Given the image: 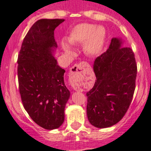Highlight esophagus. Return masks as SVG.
<instances>
[{
    "label": "esophagus",
    "instance_id": "1",
    "mask_svg": "<svg viewBox=\"0 0 151 151\" xmlns=\"http://www.w3.org/2000/svg\"><path fill=\"white\" fill-rule=\"evenodd\" d=\"M87 65L86 62H81L80 64H77V65H75L73 67H72L70 69V73L71 74H73V73H83V68L86 65Z\"/></svg>",
    "mask_w": 151,
    "mask_h": 151
}]
</instances>
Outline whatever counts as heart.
<instances>
[{
    "label": "heart",
    "instance_id": "1",
    "mask_svg": "<svg viewBox=\"0 0 151 151\" xmlns=\"http://www.w3.org/2000/svg\"><path fill=\"white\" fill-rule=\"evenodd\" d=\"M106 31L102 26L96 27L89 23L78 24L73 28L68 37V41L72 45L83 44L85 53L91 56L99 54L105 42ZM63 48L67 53H73L70 47L63 44Z\"/></svg>",
    "mask_w": 151,
    "mask_h": 151
}]
</instances>
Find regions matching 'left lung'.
Returning <instances> with one entry per match:
<instances>
[{"instance_id": "8db88e82", "label": "left lung", "mask_w": 151, "mask_h": 151, "mask_svg": "<svg viewBox=\"0 0 151 151\" xmlns=\"http://www.w3.org/2000/svg\"><path fill=\"white\" fill-rule=\"evenodd\" d=\"M96 80L87 92L89 123L100 128L118 123L130 106L136 86L137 66L132 49L113 38L106 51L93 65Z\"/></svg>"}]
</instances>
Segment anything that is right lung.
Here are the masks:
<instances>
[{"label": "right lung", "instance_id": "obj_1", "mask_svg": "<svg viewBox=\"0 0 151 151\" xmlns=\"http://www.w3.org/2000/svg\"><path fill=\"white\" fill-rule=\"evenodd\" d=\"M64 19H41L25 35L17 59V77L22 103L38 126L59 128L65 120L70 91L64 81L65 70L52 55L57 46L54 30Z\"/></svg>", "mask_w": 151, "mask_h": 151}]
</instances>
